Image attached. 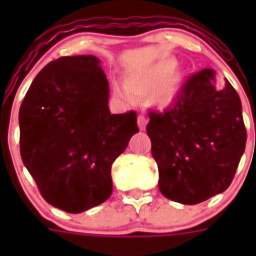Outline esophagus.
I'll return each mask as SVG.
<instances>
[{
    "instance_id": "1",
    "label": "esophagus",
    "mask_w": 256,
    "mask_h": 256,
    "mask_svg": "<svg viewBox=\"0 0 256 256\" xmlns=\"http://www.w3.org/2000/svg\"><path fill=\"white\" fill-rule=\"evenodd\" d=\"M137 123H138L140 130H144V128H146V124H148V119H146L144 115H138V118H137Z\"/></svg>"
}]
</instances>
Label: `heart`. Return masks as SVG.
I'll return each instance as SVG.
<instances>
[{"mask_svg":"<svg viewBox=\"0 0 256 256\" xmlns=\"http://www.w3.org/2000/svg\"><path fill=\"white\" fill-rule=\"evenodd\" d=\"M177 61L174 58H162L155 64L130 74L126 80V88L116 87L115 92L126 102L134 98H146L151 94V102L159 108H166L177 101L184 74L174 69Z\"/></svg>","mask_w":256,"mask_h":256,"instance_id":"1","label":"heart"}]
</instances>
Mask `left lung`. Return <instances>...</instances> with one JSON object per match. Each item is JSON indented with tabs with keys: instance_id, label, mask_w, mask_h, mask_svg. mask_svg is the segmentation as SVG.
<instances>
[{
	"instance_id": "left-lung-1",
	"label": "left lung",
	"mask_w": 256,
	"mask_h": 256,
	"mask_svg": "<svg viewBox=\"0 0 256 256\" xmlns=\"http://www.w3.org/2000/svg\"><path fill=\"white\" fill-rule=\"evenodd\" d=\"M241 100L226 79L202 69L187 79L177 101L148 112L146 130L166 198L195 205L230 187L246 146Z\"/></svg>"
}]
</instances>
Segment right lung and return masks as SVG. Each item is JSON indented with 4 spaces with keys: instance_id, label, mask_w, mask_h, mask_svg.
<instances>
[{
    "instance_id": "right-lung-1",
    "label": "right lung",
    "mask_w": 256,
    "mask_h": 256,
    "mask_svg": "<svg viewBox=\"0 0 256 256\" xmlns=\"http://www.w3.org/2000/svg\"><path fill=\"white\" fill-rule=\"evenodd\" d=\"M96 56L51 61L19 110L20 155L52 206L82 212L112 195V165L138 132L134 112L112 114Z\"/></svg>"
}]
</instances>
